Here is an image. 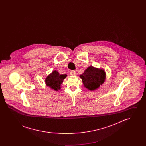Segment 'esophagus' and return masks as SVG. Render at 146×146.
<instances>
[{
    "mask_svg": "<svg viewBox=\"0 0 146 146\" xmlns=\"http://www.w3.org/2000/svg\"><path fill=\"white\" fill-rule=\"evenodd\" d=\"M70 74L72 76H74V75H76V72L74 70H70Z\"/></svg>",
    "mask_w": 146,
    "mask_h": 146,
    "instance_id": "obj_1",
    "label": "esophagus"
}]
</instances>
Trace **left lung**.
<instances>
[{
  "label": "left lung",
  "mask_w": 146,
  "mask_h": 146,
  "mask_svg": "<svg viewBox=\"0 0 146 146\" xmlns=\"http://www.w3.org/2000/svg\"><path fill=\"white\" fill-rule=\"evenodd\" d=\"M80 77L85 88L90 90H94L104 83L106 73L104 70L90 66L80 75Z\"/></svg>",
  "instance_id": "1"
}]
</instances>
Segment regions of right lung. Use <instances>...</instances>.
<instances>
[{"label": "right lung", "instance_id": "right-lung-1", "mask_svg": "<svg viewBox=\"0 0 146 146\" xmlns=\"http://www.w3.org/2000/svg\"><path fill=\"white\" fill-rule=\"evenodd\" d=\"M67 76L66 74H60L59 73L54 70L45 79V83L47 86L56 91L61 89V84L62 83L63 80Z\"/></svg>", "mask_w": 146, "mask_h": 146}]
</instances>
